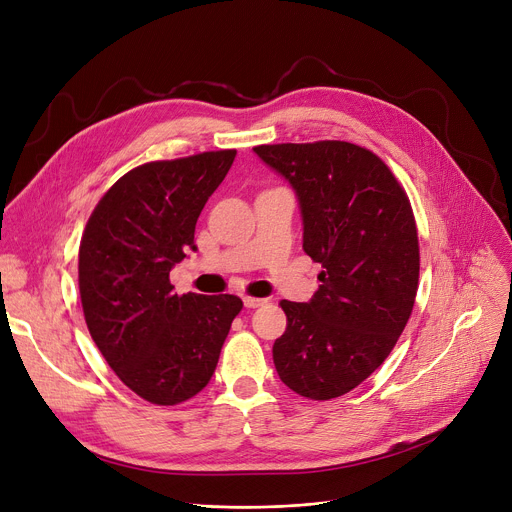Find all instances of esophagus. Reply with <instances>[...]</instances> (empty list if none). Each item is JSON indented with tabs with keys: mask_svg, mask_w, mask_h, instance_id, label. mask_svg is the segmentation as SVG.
<instances>
[{
	"mask_svg": "<svg viewBox=\"0 0 512 512\" xmlns=\"http://www.w3.org/2000/svg\"><path fill=\"white\" fill-rule=\"evenodd\" d=\"M265 302H267L265 298H251V296H245V298H243L245 308H259V306H263Z\"/></svg>",
	"mask_w": 512,
	"mask_h": 512,
	"instance_id": "34e87169",
	"label": "esophagus"
}]
</instances>
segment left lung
Instances as JSON below:
<instances>
[{
  "label": "left lung",
  "mask_w": 512,
  "mask_h": 512,
  "mask_svg": "<svg viewBox=\"0 0 512 512\" xmlns=\"http://www.w3.org/2000/svg\"><path fill=\"white\" fill-rule=\"evenodd\" d=\"M253 151L292 185L302 247L324 267L308 302L282 300L277 376L304 398L343 396L384 363L410 318L421 265L410 202L388 165L351 143Z\"/></svg>",
  "instance_id": "1"
}]
</instances>
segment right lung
I'll list each match as a JSON object with an SVG mask.
<instances>
[{
  "instance_id": "right-lung-1",
  "label": "right lung",
  "mask_w": 512,
  "mask_h": 512,
  "mask_svg": "<svg viewBox=\"0 0 512 512\" xmlns=\"http://www.w3.org/2000/svg\"><path fill=\"white\" fill-rule=\"evenodd\" d=\"M237 151L153 161L122 175L89 216L79 294L91 339L141 398L173 406L214 374L237 296L173 294L169 271L196 251V222Z\"/></svg>"
}]
</instances>
